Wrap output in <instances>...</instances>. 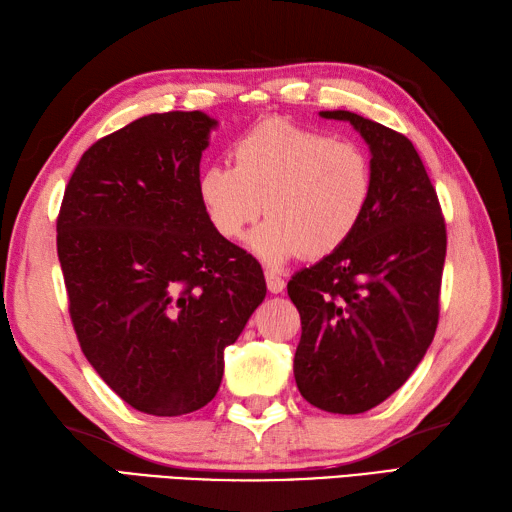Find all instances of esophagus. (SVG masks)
I'll return each mask as SVG.
<instances>
[{
    "label": "esophagus",
    "instance_id": "esophagus-1",
    "mask_svg": "<svg viewBox=\"0 0 512 512\" xmlns=\"http://www.w3.org/2000/svg\"><path fill=\"white\" fill-rule=\"evenodd\" d=\"M266 284H268V290L273 292V295H279V292L286 290L284 277H281L279 273H275V270H266Z\"/></svg>",
    "mask_w": 512,
    "mask_h": 512
}]
</instances>
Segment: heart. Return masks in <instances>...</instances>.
<instances>
[{"label":"heart","instance_id":"1","mask_svg":"<svg viewBox=\"0 0 512 512\" xmlns=\"http://www.w3.org/2000/svg\"><path fill=\"white\" fill-rule=\"evenodd\" d=\"M231 165H209L198 176V198L215 233L242 239L268 264L325 257L361 226L374 191L367 151L352 140L286 121H266L239 136Z\"/></svg>","mask_w":512,"mask_h":512}]
</instances>
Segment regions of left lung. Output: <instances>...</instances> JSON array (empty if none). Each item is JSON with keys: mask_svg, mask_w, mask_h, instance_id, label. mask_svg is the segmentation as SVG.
Returning <instances> with one entry per match:
<instances>
[{"mask_svg": "<svg viewBox=\"0 0 512 512\" xmlns=\"http://www.w3.org/2000/svg\"><path fill=\"white\" fill-rule=\"evenodd\" d=\"M372 151L374 191L347 242L288 281L301 314L295 380L310 405L363 413L405 385L436 336L447 226L407 136L352 112Z\"/></svg>", "mask_w": 512, "mask_h": 512, "instance_id": "1", "label": "left lung"}]
</instances>
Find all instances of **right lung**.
Masks as SVG:
<instances>
[{
	"instance_id": "add662e5",
	"label": "right lung",
	"mask_w": 512,
	"mask_h": 512,
	"mask_svg": "<svg viewBox=\"0 0 512 512\" xmlns=\"http://www.w3.org/2000/svg\"><path fill=\"white\" fill-rule=\"evenodd\" d=\"M202 112L149 114L85 151L65 187L57 253L76 339L127 405L182 416L217 394L224 350L266 297L257 259L198 198Z\"/></svg>"
}]
</instances>
